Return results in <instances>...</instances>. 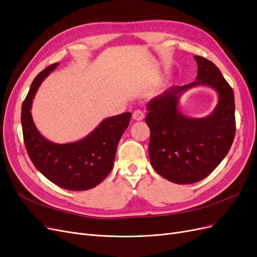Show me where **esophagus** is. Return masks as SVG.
<instances>
[{
  "instance_id": "esophagus-1",
  "label": "esophagus",
  "mask_w": 257,
  "mask_h": 257,
  "mask_svg": "<svg viewBox=\"0 0 257 257\" xmlns=\"http://www.w3.org/2000/svg\"><path fill=\"white\" fill-rule=\"evenodd\" d=\"M144 118H145V113H144L142 110L137 109V110H135V111L133 112V119H134V120L141 121V120H143Z\"/></svg>"
}]
</instances>
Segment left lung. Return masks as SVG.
<instances>
[{
	"label": "left lung",
	"mask_w": 257,
	"mask_h": 257,
	"mask_svg": "<svg viewBox=\"0 0 257 257\" xmlns=\"http://www.w3.org/2000/svg\"><path fill=\"white\" fill-rule=\"evenodd\" d=\"M197 62L196 80L172 87L147 105L150 128L149 158L155 172L179 184L195 183L209 176L228 153L236 132L234 91L220 69L206 58ZM204 84L214 88L219 102L211 115L194 119L177 109L184 91Z\"/></svg>",
	"instance_id": "8db88e82"
}]
</instances>
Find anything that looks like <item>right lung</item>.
I'll return each instance as SVG.
<instances>
[{"label": "right lung", "mask_w": 257, "mask_h": 257, "mask_svg": "<svg viewBox=\"0 0 257 257\" xmlns=\"http://www.w3.org/2000/svg\"><path fill=\"white\" fill-rule=\"evenodd\" d=\"M59 63L46 67L31 84L21 108L23 141L29 157L38 172L52 183L69 191L94 188L111 172L116 148L131 121V112L103 120L87 137L71 144H53L37 131L31 106L42 81Z\"/></svg>", "instance_id": "1"}]
</instances>
